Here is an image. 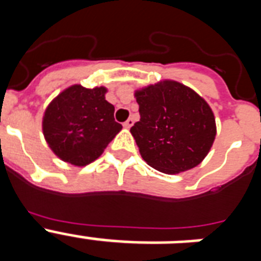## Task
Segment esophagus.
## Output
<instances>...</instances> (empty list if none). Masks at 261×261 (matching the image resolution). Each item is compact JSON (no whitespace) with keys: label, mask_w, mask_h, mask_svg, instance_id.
Masks as SVG:
<instances>
[{"label":"esophagus","mask_w":261,"mask_h":261,"mask_svg":"<svg viewBox=\"0 0 261 261\" xmlns=\"http://www.w3.org/2000/svg\"><path fill=\"white\" fill-rule=\"evenodd\" d=\"M123 125H124V128H126V129L130 128V126L133 125V119H132V117H130V119L126 120V121H125V123L123 124Z\"/></svg>","instance_id":"34e87169"}]
</instances>
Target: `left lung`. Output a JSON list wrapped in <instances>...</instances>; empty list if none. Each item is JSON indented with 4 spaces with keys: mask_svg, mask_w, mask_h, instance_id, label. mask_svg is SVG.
I'll use <instances>...</instances> for the list:
<instances>
[{
    "mask_svg": "<svg viewBox=\"0 0 261 261\" xmlns=\"http://www.w3.org/2000/svg\"><path fill=\"white\" fill-rule=\"evenodd\" d=\"M140 121L130 128L145 162L165 174L201 163L216 138L212 108L192 89L162 81L136 91Z\"/></svg>",
    "mask_w": 261,
    "mask_h": 261,
    "instance_id": "obj_1",
    "label": "left lung"
}]
</instances>
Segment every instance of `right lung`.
Instances as JSON below:
<instances>
[{
	"label": "right lung",
	"mask_w": 261,
	"mask_h": 261,
	"mask_svg": "<svg viewBox=\"0 0 261 261\" xmlns=\"http://www.w3.org/2000/svg\"><path fill=\"white\" fill-rule=\"evenodd\" d=\"M106 87H68L50 102L43 117V133L52 151L74 166H86L105 151L121 130Z\"/></svg>",
	"instance_id": "right-lung-1"
}]
</instances>
